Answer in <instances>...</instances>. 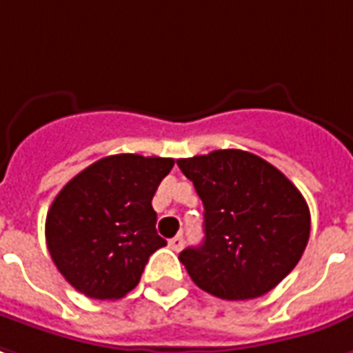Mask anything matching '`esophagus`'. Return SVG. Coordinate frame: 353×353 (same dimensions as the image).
<instances>
[{"instance_id": "1", "label": "esophagus", "mask_w": 353, "mask_h": 353, "mask_svg": "<svg viewBox=\"0 0 353 353\" xmlns=\"http://www.w3.org/2000/svg\"><path fill=\"white\" fill-rule=\"evenodd\" d=\"M183 236H176V237H172L170 241H168V245L172 247L174 251H181V247H183Z\"/></svg>"}]
</instances>
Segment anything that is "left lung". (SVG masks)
Returning <instances> with one entry per match:
<instances>
[{
    "label": "left lung",
    "mask_w": 353,
    "mask_h": 353,
    "mask_svg": "<svg viewBox=\"0 0 353 353\" xmlns=\"http://www.w3.org/2000/svg\"><path fill=\"white\" fill-rule=\"evenodd\" d=\"M205 207V241L179 253L201 290L230 301L265 296L294 270L309 241L303 195L280 170L245 150L179 158Z\"/></svg>",
    "instance_id": "obj_1"
}]
</instances>
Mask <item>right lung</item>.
<instances>
[{
  "instance_id": "obj_1",
  "label": "right lung",
  "mask_w": 353,
  "mask_h": 353,
  "mask_svg": "<svg viewBox=\"0 0 353 353\" xmlns=\"http://www.w3.org/2000/svg\"><path fill=\"white\" fill-rule=\"evenodd\" d=\"M174 158L114 154L67 183L46 216L57 270L86 297L117 299L139 284L148 257L166 245L152 196Z\"/></svg>"
}]
</instances>
